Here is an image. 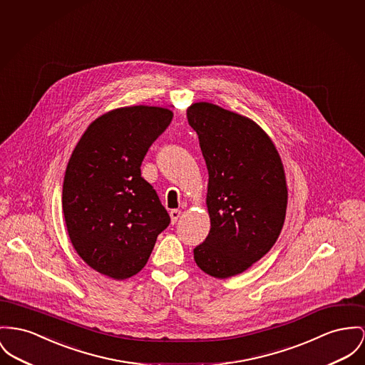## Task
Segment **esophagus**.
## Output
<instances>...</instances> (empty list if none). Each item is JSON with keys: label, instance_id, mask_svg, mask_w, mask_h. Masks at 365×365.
Instances as JSON below:
<instances>
[{"label": "esophagus", "instance_id": "34e87169", "mask_svg": "<svg viewBox=\"0 0 365 365\" xmlns=\"http://www.w3.org/2000/svg\"><path fill=\"white\" fill-rule=\"evenodd\" d=\"M180 216H181V210L173 209L170 212L171 224H175L177 220L180 219Z\"/></svg>", "mask_w": 365, "mask_h": 365}]
</instances>
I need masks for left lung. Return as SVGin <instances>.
I'll list each match as a JSON object with an SVG mask.
<instances>
[{
  "label": "left lung",
  "mask_w": 365,
  "mask_h": 365,
  "mask_svg": "<svg viewBox=\"0 0 365 365\" xmlns=\"http://www.w3.org/2000/svg\"><path fill=\"white\" fill-rule=\"evenodd\" d=\"M187 118L209 171L210 231L195 247V262L228 278L260 260L279 237L288 203L284 166L253 120L209 102L192 103Z\"/></svg>",
  "instance_id": "8db88e82"
}]
</instances>
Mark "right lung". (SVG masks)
Masks as SVG:
<instances>
[{
  "label": "right lung",
  "mask_w": 365,
  "mask_h": 365,
  "mask_svg": "<svg viewBox=\"0 0 365 365\" xmlns=\"http://www.w3.org/2000/svg\"><path fill=\"white\" fill-rule=\"evenodd\" d=\"M171 119L156 106L110 110L88 125L68 163L62 207L69 238L90 267L113 279L141 271L170 224L141 165Z\"/></svg>",
  "instance_id": "obj_1"
}]
</instances>
